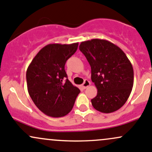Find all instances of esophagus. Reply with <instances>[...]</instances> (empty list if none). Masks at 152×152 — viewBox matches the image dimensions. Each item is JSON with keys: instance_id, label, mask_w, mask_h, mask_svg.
<instances>
[{"instance_id": "34e87169", "label": "esophagus", "mask_w": 152, "mask_h": 152, "mask_svg": "<svg viewBox=\"0 0 152 152\" xmlns=\"http://www.w3.org/2000/svg\"><path fill=\"white\" fill-rule=\"evenodd\" d=\"M89 85H90V81H89V80H85L84 81V82L83 83L82 87L84 89H86V88H87Z\"/></svg>"}]
</instances>
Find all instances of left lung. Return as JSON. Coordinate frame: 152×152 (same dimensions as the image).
<instances>
[{"label": "left lung", "mask_w": 152, "mask_h": 152, "mask_svg": "<svg viewBox=\"0 0 152 152\" xmlns=\"http://www.w3.org/2000/svg\"><path fill=\"white\" fill-rule=\"evenodd\" d=\"M79 49L91 66V79L97 89L91 100L100 112L109 114L122 107L130 96L134 81L132 65L124 52L104 39L82 41Z\"/></svg>", "instance_id": "obj_1"}]
</instances>
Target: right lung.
I'll return each mask as SVG.
<instances>
[{
  "mask_svg": "<svg viewBox=\"0 0 152 152\" xmlns=\"http://www.w3.org/2000/svg\"><path fill=\"white\" fill-rule=\"evenodd\" d=\"M79 43L50 44L35 56L26 72L28 93L44 114L62 117L71 111L80 92L67 78L65 65Z\"/></svg>",
  "mask_w": 152,
  "mask_h": 152,
  "instance_id": "add662e5",
  "label": "right lung"
}]
</instances>
